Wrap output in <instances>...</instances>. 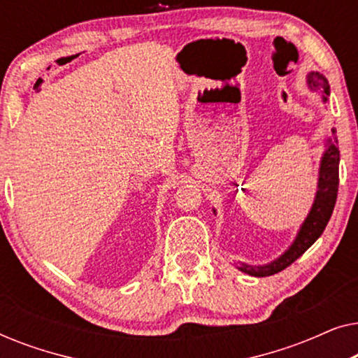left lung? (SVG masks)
Instances as JSON below:
<instances>
[{
	"label": "left lung",
	"instance_id": "left-lung-1",
	"mask_svg": "<svg viewBox=\"0 0 358 358\" xmlns=\"http://www.w3.org/2000/svg\"><path fill=\"white\" fill-rule=\"evenodd\" d=\"M308 83L311 86L317 87V90H324V101L329 96V85H327L326 78L320 75V73H311L308 76ZM336 130L332 129V136H334ZM337 138L334 141H329V148L322 156L321 169H320V182H317V194L316 200L313 203V208L310 215H308L306 222L298 233V236L293 243V246L283 254L280 259L273 261L272 264L264 267L252 268L251 266H243L241 271L249 273L254 277H268L273 273L282 272L290 264L296 261L317 238L324 231L327 222H329L332 210H334L336 200H337V189H339V150H337Z\"/></svg>",
	"mask_w": 358,
	"mask_h": 358
}]
</instances>
